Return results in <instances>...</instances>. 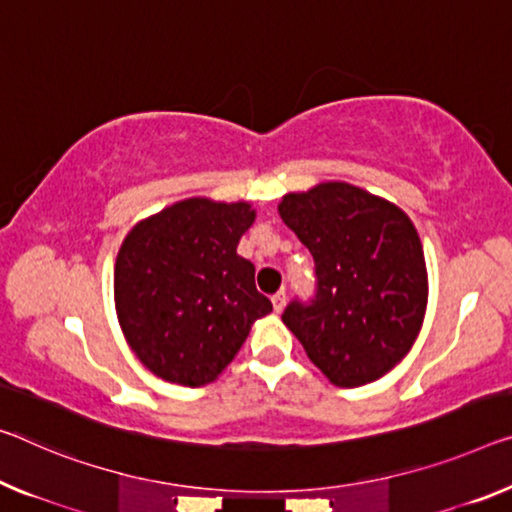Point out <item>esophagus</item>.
<instances>
[{"instance_id":"esophagus-1","label":"esophagus","mask_w":512,"mask_h":512,"mask_svg":"<svg viewBox=\"0 0 512 512\" xmlns=\"http://www.w3.org/2000/svg\"><path fill=\"white\" fill-rule=\"evenodd\" d=\"M272 306L277 313L283 311V306H286V290H279V293L272 295Z\"/></svg>"}]
</instances>
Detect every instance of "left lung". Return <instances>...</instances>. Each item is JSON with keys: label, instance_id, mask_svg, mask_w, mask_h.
<instances>
[{"label": "left lung", "instance_id": "left-lung-1", "mask_svg": "<svg viewBox=\"0 0 512 512\" xmlns=\"http://www.w3.org/2000/svg\"><path fill=\"white\" fill-rule=\"evenodd\" d=\"M279 215L316 261L311 304L283 325L336 387L380 380L412 350L428 304V270L412 219L382 196L341 180L290 192Z\"/></svg>", "mask_w": 512, "mask_h": 512}]
</instances>
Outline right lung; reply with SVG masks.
I'll return each mask as SVG.
<instances>
[{
  "mask_svg": "<svg viewBox=\"0 0 512 512\" xmlns=\"http://www.w3.org/2000/svg\"><path fill=\"white\" fill-rule=\"evenodd\" d=\"M247 201H178L125 235L114 302L130 350L155 377L203 387L231 364L251 325L272 311L238 242L254 224Z\"/></svg>",
  "mask_w": 512,
  "mask_h": 512,
  "instance_id": "add662e5",
  "label": "right lung"
}]
</instances>
